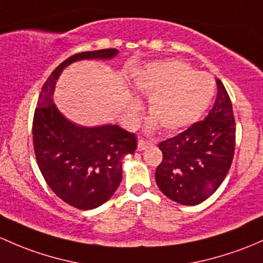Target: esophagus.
<instances>
[{"mask_svg": "<svg viewBox=\"0 0 263 263\" xmlns=\"http://www.w3.org/2000/svg\"><path fill=\"white\" fill-rule=\"evenodd\" d=\"M148 145H151V142H148V141L139 140V142H137V150L139 151L146 150V148L148 147Z\"/></svg>", "mask_w": 263, "mask_h": 263, "instance_id": "1", "label": "esophagus"}]
</instances>
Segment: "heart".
<instances>
[{"label":"heart","instance_id":"b5f03b06","mask_svg":"<svg viewBox=\"0 0 263 263\" xmlns=\"http://www.w3.org/2000/svg\"><path fill=\"white\" fill-rule=\"evenodd\" d=\"M137 92L148 96V110L153 117L148 127L161 124L168 132L192 126L204 115L215 93L214 79L180 60H162L145 65L132 76ZM141 101L131 96L126 104V116L131 123L137 121Z\"/></svg>","mask_w":263,"mask_h":263}]
</instances>
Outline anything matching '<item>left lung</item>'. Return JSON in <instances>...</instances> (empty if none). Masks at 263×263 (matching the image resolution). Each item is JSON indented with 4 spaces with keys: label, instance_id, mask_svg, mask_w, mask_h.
Masks as SVG:
<instances>
[{
    "label": "left lung",
    "instance_id": "left-lung-1",
    "mask_svg": "<svg viewBox=\"0 0 263 263\" xmlns=\"http://www.w3.org/2000/svg\"><path fill=\"white\" fill-rule=\"evenodd\" d=\"M217 99L205 120L162 141L155 179L162 194L182 205L206 200L226 179L234 155L236 123L232 102L217 79Z\"/></svg>",
    "mask_w": 263,
    "mask_h": 263
}]
</instances>
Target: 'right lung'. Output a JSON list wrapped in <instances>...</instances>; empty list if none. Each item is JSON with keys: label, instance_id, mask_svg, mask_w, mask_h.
I'll list each match as a JSON object with an SVG mask.
<instances>
[{"label": "right lung", "instance_id": "obj_1", "mask_svg": "<svg viewBox=\"0 0 263 263\" xmlns=\"http://www.w3.org/2000/svg\"><path fill=\"white\" fill-rule=\"evenodd\" d=\"M116 49L84 51L64 60L44 83L32 123L36 161L50 189L74 208L89 211L109 200L122 180V160L136 150V136L117 124L82 126L54 103L55 84L81 60H112Z\"/></svg>", "mask_w": 263, "mask_h": 263}]
</instances>
